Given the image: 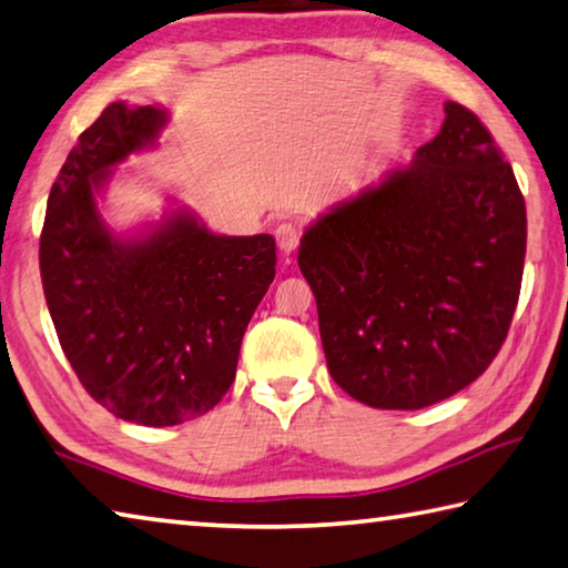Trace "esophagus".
<instances>
[{
    "instance_id": "1",
    "label": "esophagus",
    "mask_w": 568,
    "mask_h": 568,
    "mask_svg": "<svg viewBox=\"0 0 568 568\" xmlns=\"http://www.w3.org/2000/svg\"><path fill=\"white\" fill-rule=\"evenodd\" d=\"M275 243H277V251L283 255H291L297 248V243H301V229L293 223H281L275 229Z\"/></svg>"
}]
</instances>
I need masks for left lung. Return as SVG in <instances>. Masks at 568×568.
<instances>
[{
	"label": "left lung",
	"mask_w": 568,
	"mask_h": 568,
	"mask_svg": "<svg viewBox=\"0 0 568 568\" xmlns=\"http://www.w3.org/2000/svg\"><path fill=\"white\" fill-rule=\"evenodd\" d=\"M527 205L477 113L445 123L407 169L305 231L327 369L377 409H422L471 385L517 311Z\"/></svg>",
	"instance_id": "left-lung-1"
}]
</instances>
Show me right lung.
Instances as JSON below:
<instances>
[{
    "label": "right lung",
    "mask_w": 568,
    "mask_h": 568,
    "mask_svg": "<svg viewBox=\"0 0 568 568\" xmlns=\"http://www.w3.org/2000/svg\"><path fill=\"white\" fill-rule=\"evenodd\" d=\"M159 106H106L51 185L39 271L61 349L111 415L146 427L201 417L233 385L241 343L275 277V239L215 235L185 211L116 239L97 193L166 126Z\"/></svg>",
    "instance_id": "add662e5"
}]
</instances>
